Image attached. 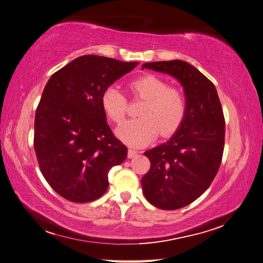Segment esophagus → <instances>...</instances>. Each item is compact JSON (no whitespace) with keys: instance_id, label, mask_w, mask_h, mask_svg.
<instances>
[{"instance_id":"34e87169","label":"esophagus","mask_w":263,"mask_h":263,"mask_svg":"<svg viewBox=\"0 0 263 263\" xmlns=\"http://www.w3.org/2000/svg\"><path fill=\"white\" fill-rule=\"evenodd\" d=\"M137 155H138V152H137L136 149L130 148V149L127 150V157H128V158H135Z\"/></svg>"}]
</instances>
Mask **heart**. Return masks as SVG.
I'll return each instance as SVG.
<instances>
[{"label": "heart", "mask_w": 263, "mask_h": 263, "mask_svg": "<svg viewBox=\"0 0 263 263\" xmlns=\"http://www.w3.org/2000/svg\"><path fill=\"white\" fill-rule=\"evenodd\" d=\"M136 96L146 99L140 119L128 120L115 130L116 137L130 147H142L160 135L171 136L181 126L186 114V100L183 93L171 88L167 82L154 74L142 76L130 83ZM100 104L106 116L120 123L126 113V97L121 89L111 85L105 89Z\"/></svg>", "instance_id": "b5f03b06"}]
</instances>
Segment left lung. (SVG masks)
<instances>
[{
	"label": "left lung",
	"instance_id": "8db88e82",
	"mask_svg": "<svg viewBox=\"0 0 263 263\" xmlns=\"http://www.w3.org/2000/svg\"><path fill=\"white\" fill-rule=\"evenodd\" d=\"M143 69L174 77L185 95L184 121L168 141L144 153L152 166L141 180L150 203L164 210L180 209L203 194L219 170L224 113L214 83L185 61L144 63Z\"/></svg>",
	"mask_w": 263,
	"mask_h": 263
}]
</instances>
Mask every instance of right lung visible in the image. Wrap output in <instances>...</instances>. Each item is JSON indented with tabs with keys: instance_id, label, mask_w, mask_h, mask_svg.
I'll use <instances>...</instances> for the list:
<instances>
[{
	"instance_id": "add662e5",
	"label": "right lung",
	"mask_w": 263,
	"mask_h": 263,
	"mask_svg": "<svg viewBox=\"0 0 263 263\" xmlns=\"http://www.w3.org/2000/svg\"><path fill=\"white\" fill-rule=\"evenodd\" d=\"M138 62L83 55L49 78L35 115L33 147L45 180L77 203L102 197L127 149L113 136L100 98Z\"/></svg>"
}]
</instances>
